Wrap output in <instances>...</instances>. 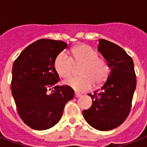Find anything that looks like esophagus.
I'll return each mask as SVG.
<instances>
[{
	"instance_id": "34e87169",
	"label": "esophagus",
	"mask_w": 147,
	"mask_h": 147,
	"mask_svg": "<svg viewBox=\"0 0 147 147\" xmlns=\"http://www.w3.org/2000/svg\"><path fill=\"white\" fill-rule=\"evenodd\" d=\"M82 94L80 93H78V92H75V97L76 98H78V97H80Z\"/></svg>"
}]
</instances>
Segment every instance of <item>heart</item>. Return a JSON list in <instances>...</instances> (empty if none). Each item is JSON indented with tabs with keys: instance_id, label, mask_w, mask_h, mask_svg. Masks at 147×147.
Returning a JSON list of instances; mask_svg holds the SVG:
<instances>
[{
	"instance_id": "1",
	"label": "heart",
	"mask_w": 147,
	"mask_h": 147,
	"mask_svg": "<svg viewBox=\"0 0 147 147\" xmlns=\"http://www.w3.org/2000/svg\"><path fill=\"white\" fill-rule=\"evenodd\" d=\"M82 63L78 76H72L65 81V84L78 92L91 89L94 83L102 85L110 74V67L103 59L98 57V53L92 47L85 44L76 46L71 49V56L65 52H61L54 60V69L62 78L71 75L73 65Z\"/></svg>"
}]
</instances>
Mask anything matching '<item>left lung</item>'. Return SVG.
<instances>
[{
    "mask_svg": "<svg viewBox=\"0 0 147 147\" xmlns=\"http://www.w3.org/2000/svg\"><path fill=\"white\" fill-rule=\"evenodd\" d=\"M98 48L111 72L100 90L88 94L92 105L82 114L92 127L107 131L119 127L127 117L137 81L132 58L121 47L100 39Z\"/></svg>",
    "mask_w": 147,
    "mask_h": 147,
    "instance_id": "left-lung-1",
    "label": "left lung"
}]
</instances>
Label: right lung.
I'll use <instances>...</instances> for the list:
<instances>
[{
	"label": "right lung",
	"mask_w": 147,
	"mask_h": 147,
	"mask_svg": "<svg viewBox=\"0 0 147 147\" xmlns=\"http://www.w3.org/2000/svg\"><path fill=\"white\" fill-rule=\"evenodd\" d=\"M67 48L61 40L42 39L25 48L14 61L11 91L20 118L36 130H44L59 121L65 104L74 98L68 85L59 81L54 69L56 55Z\"/></svg>",
	"instance_id": "1"
}]
</instances>
